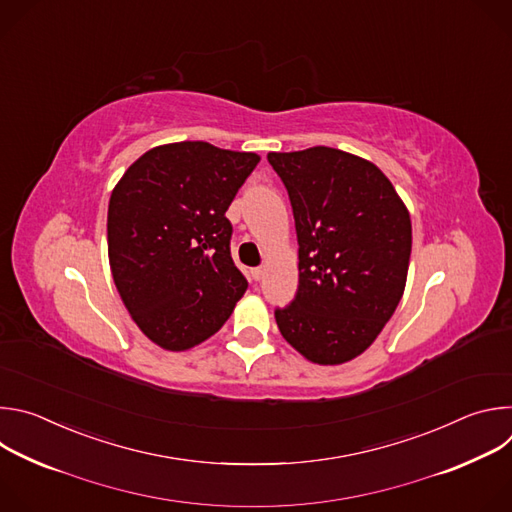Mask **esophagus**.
<instances>
[{
	"label": "esophagus",
	"instance_id": "esophagus-1",
	"mask_svg": "<svg viewBox=\"0 0 512 512\" xmlns=\"http://www.w3.org/2000/svg\"><path fill=\"white\" fill-rule=\"evenodd\" d=\"M263 273H265V269H263V267H253V269H251V279L259 281V279L263 277Z\"/></svg>",
	"mask_w": 512,
	"mask_h": 512
}]
</instances>
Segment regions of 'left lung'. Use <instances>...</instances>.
<instances>
[{
    "instance_id": "8db88e82",
    "label": "left lung",
    "mask_w": 512,
    "mask_h": 512,
    "mask_svg": "<svg viewBox=\"0 0 512 512\" xmlns=\"http://www.w3.org/2000/svg\"><path fill=\"white\" fill-rule=\"evenodd\" d=\"M294 210L300 283L275 308L281 336L318 364L367 350L405 289L411 255L409 212L371 162L316 145L267 154Z\"/></svg>"
}]
</instances>
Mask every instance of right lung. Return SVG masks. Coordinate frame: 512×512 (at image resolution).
I'll return each instance as SVG.
<instances>
[{
    "label": "right lung",
    "instance_id": "obj_1",
    "mask_svg": "<svg viewBox=\"0 0 512 512\" xmlns=\"http://www.w3.org/2000/svg\"><path fill=\"white\" fill-rule=\"evenodd\" d=\"M257 162L206 141L168 143L133 162L111 194L113 281L141 332L166 350L210 338L245 294L227 210Z\"/></svg>",
    "mask_w": 512,
    "mask_h": 512
}]
</instances>
